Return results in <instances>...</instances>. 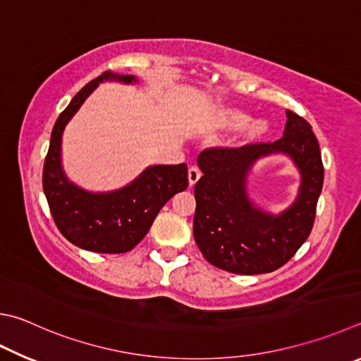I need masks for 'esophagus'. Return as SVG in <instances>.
I'll list each match as a JSON object with an SVG mask.
<instances>
[{"label": "esophagus", "instance_id": "1", "mask_svg": "<svg viewBox=\"0 0 361 361\" xmlns=\"http://www.w3.org/2000/svg\"><path fill=\"white\" fill-rule=\"evenodd\" d=\"M188 178H189V186H194L195 183L200 180V170L197 167H189Z\"/></svg>", "mask_w": 361, "mask_h": 361}]
</instances>
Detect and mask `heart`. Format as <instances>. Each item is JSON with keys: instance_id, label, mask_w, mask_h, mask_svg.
Returning <instances> with one entry per match:
<instances>
[{"instance_id": "1", "label": "heart", "mask_w": 361, "mask_h": 361, "mask_svg": "<svg viewBox=\"0 0 361 361\" xmlns=\"http://www.w3.org/2000/svg\"><path fill=\"white\" fill-rule=\"evenodd\" d=\"M216 128L226 133L241 130L238 139L235 140L238 147H249L259 143L270 134V124L265 120H254L245 110L222 109L216 116Z\"/></svg>"}]
</instances>
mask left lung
Listing matches in <instances>:
<instances>
[{
  "mask_svg": "<svg viewBox=\"0 0 361 361\" xmlns=\"http://www.w3.org/2000/svg\"><path fill=\"white\" fill-rule=\"evenodd\" d=\"M284 134L273 143L208 148L199 154L194 238L209 264L237 274H260L287 264L312 231L324 185L319 142L305 118L287 110ZM283 152L300 170L298 199L279 215L267 214L247 195V175L267 155Z\"/></svg>",
  "mask_w": 361,
  "mask_h": 361,
  "instance_id": "8db88e82",
  "label": "left lung"
}]
</instances>
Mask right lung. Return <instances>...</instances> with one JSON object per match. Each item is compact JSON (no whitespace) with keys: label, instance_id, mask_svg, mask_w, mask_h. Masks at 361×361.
I'll use <instances>...</instances> for the list:
<instances>
[{"label":"right lung","instance_id":"obj_1","mask_svg":"<svg viewBox=\"0 0 361 361\" xmlns=\"http://www.w3.org/2000/svg\"><path fill=\"white\" fill-rule=\"evenodd\" d=\"M104 80L135 83L137 78L107 71L72 97L51 130L42 186L50 213L64 238L87 251L121 254L139 245L159 209L188 188V167L186 164L149 166L128 186L110 192L85 191L68 180L61 166L64 128Z\"/></svg>","mask_w":361,"mask_h":361}]
</instances>
